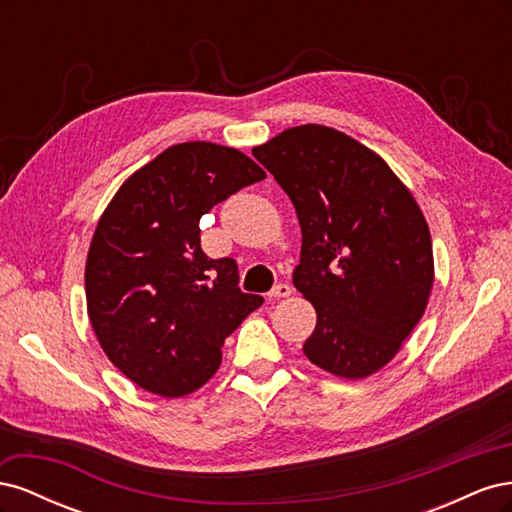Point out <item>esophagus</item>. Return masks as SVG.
Masks as SVG:
<instances>
[{"instance_id": "1", "label": "esophagus", "mask_w": 512, "mask_h": 512, "mask_svg": "<svg viewBox=\"0 0 512 512\" xmlns=\"http://www.w3.org/2000/svg\"><path fill=\"white\" fill-rule=\"evenodd\" d=\"M290 294H292V288L282 282V284H277V286L271 288L269 299H284V297H290Z\"/></svg>"}]
</instances>
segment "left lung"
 Here are the masks:
<instances>
[{"label": "left lung", "mask_w": 512, "mask_h": 512, "mask_svg": "<svg viewBox=\"0 0 512 512\" xmlns=\"http://www.w3.org/2000/svg\"><path fill=\"white\" fill-rule=\"evenodd\" d=\"M252 153L301 224L292 282L318 316L305 356L339 378L371 376L427 307L433 252L421 209L380 156L327 126L284 130Z\"/></svg>", "instance_id": "8db88e82"}]
</instances>
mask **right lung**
<instances>
[{
	"label": "right lung",
	"mask_w": 512,
	"mask_h": 512,
	"mask_svg": "<svg viewBox=\"0 0 512 512\" xmlns=\"http://www.w3.org/2000/svg\"><path fill=\"white\" fill-rule=\"evenodd\" d=\"M265 177L237 149L181 143L136 170L102 213L85 267L87 312L108 359L141 389H200L224 339L265 301L241 292L235 260L203 252L198 226Z\"/></svg>",
	"instance_id": "add662e5"
}]
</instances>
